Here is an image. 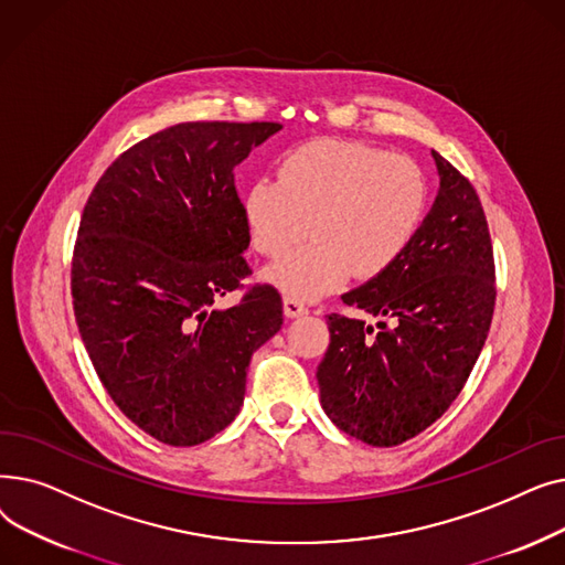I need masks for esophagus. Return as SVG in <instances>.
Here are the masks:
<instances>
[{"mask_svg": "<svg viewBox=\"0 0 565 565\" xmlns=\"http://www.w3.org/2000/svg\"><path fill=\"white\" fill-rule=\"evenodd\" d=\"M309 309L298 300V298H290V295H286L284 298V313L288 318H298V316H305Z\"/></svg>", "mask_w": 565, "mask_h": 565, "instance_id": "34e87169", "label": "esophagus"}]
</instances>
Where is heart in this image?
<instances>
[{
  "label": "heart",
  "mask_w": 565,
  "mask_h": 565,
  "mask_svg": "<svg viewBox=\"0 0 565 565\" xmlns=\"http://www.w3.org/2000/svg\"><path fill=\"white\" fill-rule=\"evenodd\" d=\"M428 207V183L412 158L384 148L316 139L288 151L275 183L258 181L245 196L252 245L279 258L265 277L292 298L311 300L350 275L375 279L405 254Z\"/></svg>",
  "instance_id": "b5f03b06"
}]
</instances>
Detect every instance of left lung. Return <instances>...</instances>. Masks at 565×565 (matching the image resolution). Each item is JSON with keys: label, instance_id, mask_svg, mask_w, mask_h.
<instances>
[{"label": "left lung", "instance_id": "obj_1", "mask_svg": "<svg viewBox=\"0 0 565 565\" xmlns=\"http://www.w3.org/2000/svg\"><path fill=\"white\" fill-rule=\"evenodd\" d=\"M439 192L387 273L341 295L380 320L330 313L320 403L350 437L396 447L435 424L462 392L490 332L494 256L477 190L439 153Z\"/></svg>", "mask_w": 565, "mask_h": 565}]
</instances>
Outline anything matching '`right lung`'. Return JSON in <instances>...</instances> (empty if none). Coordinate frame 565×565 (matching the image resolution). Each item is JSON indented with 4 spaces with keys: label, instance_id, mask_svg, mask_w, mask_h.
Segmentation results:
<instances>
[{
    "label": "right lung",
    "instance_id": "right-lung-1",
    "mask_svg": "<svg viewBox=\"0 0 565 565\" xmlns=\"http://www.w3.org/2000/svg\"><path fill=\"white\" fill-rule=\"evenodd\" d=\"M279 130L171 126L118 156L84 205L71 267L84 348L118 409L171 447H194L235 419L254 350L281 330L270 284L215 309L252 275L233 169Z\"/></svg>",
    "mask_w": 565,
    "mask_h": 565
}]
</instances>
